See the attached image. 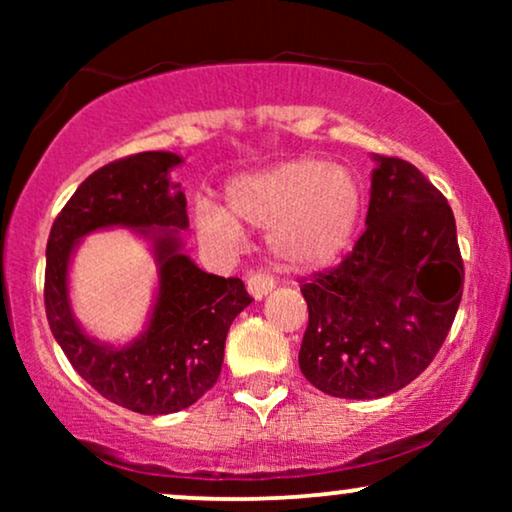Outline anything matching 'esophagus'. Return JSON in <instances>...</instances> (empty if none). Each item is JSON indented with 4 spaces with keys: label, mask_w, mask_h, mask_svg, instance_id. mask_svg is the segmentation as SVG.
Returning <instances> with one entry per match:
<instances>
[{
    "label": "esophagus",
    "mask_w": 512,
    "mask_h": 512,
    "mask_svg": "<svg viewBox=\"0 0 512 512\" xmlns=\"http://www.w3.org/2000/svg\"><path fill=\"white\" fill-rule=\"evenodd\" d=\"M274 289V279L269 274H262V272H255L248 276V293L255 301H262L267 293H272Z\"/></svg>",
    "instance_id": "34e87169"
}]
</instances>
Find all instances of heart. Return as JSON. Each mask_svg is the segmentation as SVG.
I'll use <instances>...</instances> for the list:
<instances>
[{
  "label": "heart",
  "mask_w": 512,
  "mask_h": 512,
  "mask_svg": "<svg viewBox=\"0 0 512 512\" xmlns=\"http://www.w3.org/2000/svg\"><path fill=\"white\" fill-rule=\"evenodd\" d=\"M361 219V187L342 166L291 158L233 178L226 207L199 199L192 221L199 240L219 252L243 245V223L269 228L272 257L296 272L330 267L344 255Z\"/></svg>",
  "instance_id": "b5f03b06"
}]
</instances>
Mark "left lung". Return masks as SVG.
Listing matches in <instances>:
<instances>
[{
    "label": "left lung",
    "instance_id": "1",
    "mask_svg": "<svg viewBox=\"0 0 512 512\" xmlns=\"http://www.w3.org/2000/svg\"><path fill=\"white\" fill-rule=\"evenodd\" d=\"M366 231L354 252L301 286L298 366L317 390L378 399L424 373L462 301L452 209L419 168L373 154Z\"/></svg>",
    "mask_w": 512,
    "mask_h": 512
}]
</instances>
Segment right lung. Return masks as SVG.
<instances>
[{"label": "right lung", "mask_w": 512, "mask_h": 512, "mask_svg": "<svg viewBox=\"0 0 512 512\" xmlns=\"http://www.w3.org/2000/svg\"><path fill=\"white\" fill-rule=\"evenodd\" d=\"M182 156L144 151L120 158L81 182L52 223L45 267V313L52 337L76 373L105 399L146 416L175 414L219 380L231 322L252 303L240 279L199 269L182 252L187 199L170 180ZM129 227L157 264V296L145 330L127 345L91 338L73 317L68 267L86 235Z\"/></svg>", "instance_id": "1"}]
</instances>
